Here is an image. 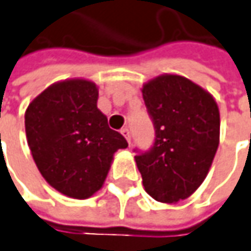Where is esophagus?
I'll return each mask as SVG.
<instances>
[{"instance_id":"obj_1","label":"esophagus","mask_w":251,"mask_h":251,"mask_svg":"<svg viewBox=\"0 0 251 251\" xmlns=\"http://www.w3.org/2000/svg\"><path fill=\"white\" fill-rule=\"evenodd\" d=\"M121 133L124 134V137H125V139L127 140V143L130 144V140H132V136H130V132H129V129H127V127H125V129H122V130H121Z\"/></svg>"}]
</instances>
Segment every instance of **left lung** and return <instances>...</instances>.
Segmentation results:
<instances>
[{
    "label": "left lung",
    "instance_id": "1",
    "mask_svg": "<svg viewBox=\"0 0 251 251\" xmlns=\"http://www.w3.org/2000/svg\"><path fill=\"white\" fill-rule=\"evenodd\" d=\"M155 139L139 148L136 163L143 185L158 202L175 203L203 183L219 147L220 112L197 83L180 75H161L143 86Z\"/></svg>",
    "mask_w": 251,
    "mask_h": 251
}]
</instances>
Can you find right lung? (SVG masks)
<instances>
[{"label": "right lung", "mask_w": 251, "mask_h": 251, "mask_svg": "<svg viewBox=\"0 0 251 251\" xmlns=\"http://www.w3.org/2000/svg\"><path fill=\"white\" fill-rule=\"evenodd\" d=\"M99 90L85 79L53 83L25 117L27 143L42 177L61 194L92 197L103 185L112 155L127 141L97 108Z\"/></svg>", "instance_id": "obj_1"}]
</instances>
